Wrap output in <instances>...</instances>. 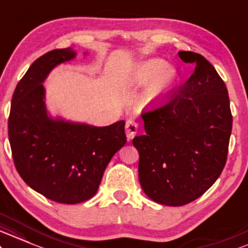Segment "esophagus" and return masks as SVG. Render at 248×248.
<instances>
[{
  "mask_svg": "<svg viewBox=\"0 0 248 248\" xmlns=\"http://www.w3.org/2000/svg\"><path fill=\"white\" fill-rule=\"evenodd\" d=\"M138 132V124L135 121H127L125 124V133H126L127 139H133Z\"/></svg>",
  "mask_w": 248,
  "mask_h": 248,
  "instance_id": "obj_1",
  "label": "esophagus"
}]
</instances>
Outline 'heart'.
I'll list each match as a JSON object with an SVG mask.
<instances>
[{"label":"heart","mask_w":248,"mask_h":248,"mask_svg":"<svg viewBox=\"0 0 248 248\" xmlns=\"http://www.w3.org/2000/svg\"><path fill=\"white\" fill-rule=\"evenodd\" d=\"M180 81V74L175 67L160 58L141 61L131 71L125 80L126 87L146 86L141 103L146 107L162 104L171 95Z\"/></svg>","instance_id":"obj_1"}]
</instances>
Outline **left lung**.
<instances>
[{
  "label": "left lung",
  "instance_id": "obj_1",
  "mask_svg": "<svg viewBox=\"0 0 248 248\" xmlns=\"http://www.w3.org/2000/svg\"><path fill=\"white\" fill-rule=\"evenodd\" d=\"M179 57L195 63L194 73L165 106L142 113L145 135L132 140L142 190L170 206L193 202L216 182L232 130L229 93L215 67L195 52Z\"/></svg>",
  "mask_w": 248,
  "mask_h": 248
}]
</instances>
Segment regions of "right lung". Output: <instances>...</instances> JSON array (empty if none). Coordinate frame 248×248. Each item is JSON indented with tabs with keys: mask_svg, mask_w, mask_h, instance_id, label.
I'll use <instances>...</instances> for the list:
<instances>
[{
	"mask_svg": "<svg viewBox=\"0 0 248 248\" xmlns=\"http://www.w3.org/2000/svg\"><path fill=\"white\" fill-rule=\"evenodd\" d=\"M75 57L68 47L38 58L15 89L8 121L20 177L46 199L65 204L94 196L113 154L126 142L124 121L100 127L49 115L43 82L54 67Z\"/></svg>",
	"mask_w": 248,
	"mask_h": 248,
	"instance_id": "right-lung-1",
	"label": "right lung"
}]
</instances>
